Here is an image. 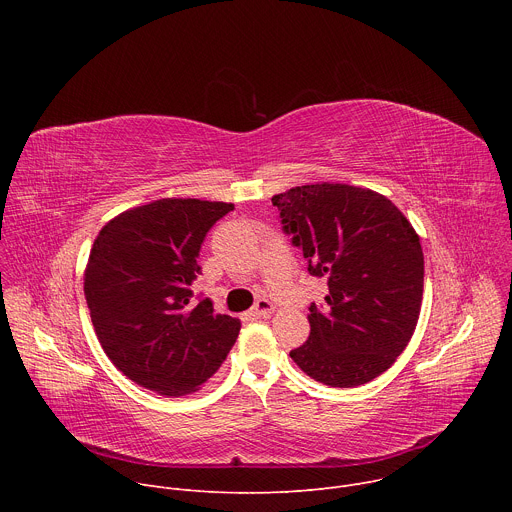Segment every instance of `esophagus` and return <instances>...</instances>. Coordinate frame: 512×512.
Instances as JSON below:
<instances>
[{"mask_svg": "<svg viewBox=\"0 0 512 512\" xmlns=\"http://www.w3.org/2000/svg\"><path fill=\"white\" fill-rule=\"evenodd\" d=\"M251 314L259 316V318H267L269 314H273V304L269 300H265V298H259L255 302V306L251 308Z\"/></svg>", "mask_w": 512, "mask_h": 512, "instance_id": "1", "label": "esophagus"}]
</instances>
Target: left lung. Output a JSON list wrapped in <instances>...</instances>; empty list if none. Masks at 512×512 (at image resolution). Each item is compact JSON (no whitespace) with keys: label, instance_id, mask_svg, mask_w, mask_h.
Wrapping results in <instances>:
<instances>
[{"label":"left lung","instance_id":"obj_1","mask_svg":"<svg viewBox=\"0 0 512 512\" xmlns=\"http://www.w3.org/2000/svg\"><path fill=\"white\" fill-rule=\"evenodd\" d=\"M308 271L328 279L310 338L289 356L318 383L358 387L409 344L421 310L423 251L405 214L383 194L348 184L296 186L271 198Z\"/></svg>","mask_w":512,"mask_h":512}]
</instances>
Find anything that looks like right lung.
<instances>
[{
	"mask_svg": "<svg viewBox=\"0 0 512 512\" xmlns=\"http://www.w3.org/2000/svg\"><path fill=\"white\" fill-rule=\"evenodd\" d=\"M235 204L162 198L121 212L97 235L85 298L97 338L133 383L168 397L200 389L233 348L241 322L190 302L196 257Z\"/></svg>",
	"mask_w": 512,
	"mask_h": 512,
	"instance_id": "right-lung-1",
	"label": "right lung"
}]
</instances>
